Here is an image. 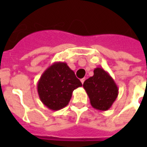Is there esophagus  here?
<instances>
[{
    "label": "esophagus",
    "instance_id": "34e87169",
    "mask_svg": "<svg viewBox=\"0 0 147 147\" xmlns=\"http://www.w3.org/2000/svg\"><path fill=\"white\" fill-rule=\"evenodd\" d=\"M85 78H82V79H81V82H82V84H83V83L85 82Z\"/></svg>",
    "mask_w": 147,
    "mask_h": 147
}]
</instances>
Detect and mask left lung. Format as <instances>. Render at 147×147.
Masks as SVG:
<instances>
[{
  "mask_svg": "<svg viewBox=\"0 0 147 147\" xmlns=\"http://www.w3.org/2000/svg\"><path fill=\"white\" fill-rule=\"evenodd\" d=\"M83 87L94 109L107 111L118 95V87L110 74L102 68H96L94 76L88 78Z\"/></svg>",
  "mask_w": 147,
  "mask_h": 147,
  "instance_id": "obj_1",
  "label": "left lung"
}]
</instances>
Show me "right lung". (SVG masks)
Listing matches in <instances>:
<instances>
[{
	"label": "right lung",
	"instance_id": "1",
	"mask_svg": "<svg viewBox=\"0 0 147 147\" xmlns=\"http://www.w3.org/2000/svg\"><path fill=\"white\" fill-rule=\"evenodd\" d=\"M81 86L82 84L66 62H55L42 74L37 92L46 107L59 111L68 105L74 90Z\"/></svg>",
	"mask_w": 147,
	"mask_h": 147
}]
</instances>
